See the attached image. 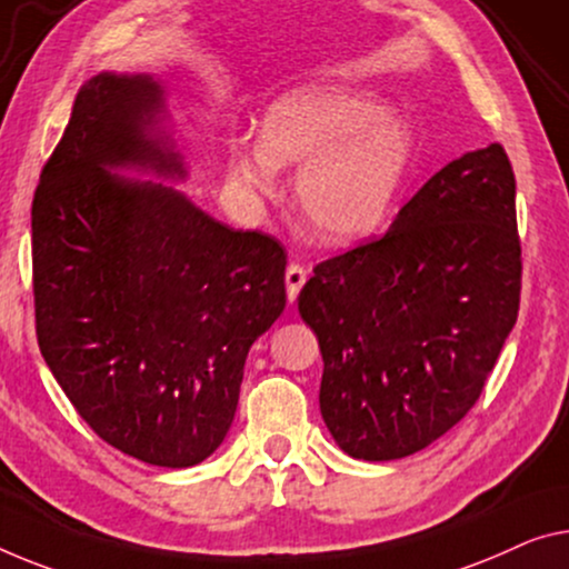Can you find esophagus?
<instances>
[{
	"label": "esophagus",
	"instance_id": "obj_1",
	"mask_svg": "<svg viewBox=\"0 0 569 569\" xmlns=\"http://www.w3.org/2000/svg\"><path fill=\"white\" fill-rule=\"evenodd\" d=\"M284 282H287V297H290V302H295L297 295H300V290H302V284L308 282V272H305L302 264L292 261L284 272Z\"/></svg>",
	"mask_w": 569,
	"mask_h": 569
}]
</instances>
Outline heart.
<instances>
[{"instance_id":"1","label":"heart","mask_w":569,"mask_h":569,"mask_svg":"<svg viewBox=\"0 0 569 569\" xmlns=\"http://www.w3.org/2000/svg\"><path fill=\"white\" fill-rule=\"evenodd\" d=\"M409 160L412 134L376 96L308 83L269 103L259 147L236 144L229 174L249 196L267 198L277 190V168L300 164L305 226L312 239L340 247L379 229Z\"/></svg>"}]
</instances>
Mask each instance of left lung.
Returning a JSON list of instances; mask_svg holds the SVG:
<instances>
[{
	"label": "left lung",
	"mask_w": 569,
	"mask_h": 569,
	"mask_svg": "<svg viewBox=\"0 0 569 569\" xmlns=\"http://www.w3.org/2000/svg\"><path fill=\"white\" fill-rule=\"evenodd\" d=\"M297 308L320 412L358 460L425 450L466 417L521 300L517 180L501 144L435 172L379 239L315 264Z\"/></svg>",
	"instance_id": "1"
}]
</instances>
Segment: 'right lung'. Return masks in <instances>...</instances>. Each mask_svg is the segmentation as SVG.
I'll use <instances>...</instances> for the list:
<instances>
[{"instance_id": "add662e5", "label": "right lung", "mask_w": 569, "mask_h": 569, "mask_svg": "<svg viewBox=\"0 0 569 569\" xmlns=\"http://www.w3.org/2000/svg\"><path fill=\"white\" fill-rule=\"evenodd\" d=\"M152 76H93L32 198L34 333L76 412L111 448L190 468L233 422L243 361L284 310L287 251L160 182L180 154L150 129Z\"/></svg>"}]
</instances>
